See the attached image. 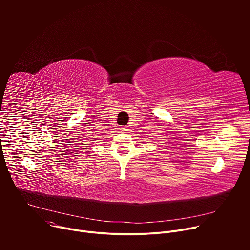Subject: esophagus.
<instances>
[{"instance_id": "1", "label": "esophagus", "mask_w": 250, "mask_h": 250, "mask_svg": "<svg viewBox=\"0 0 250 250\" xmlns=\"http://www.w3.org/2000/svg\"><path fill=\"white\" fill-rule=\"evenodd\" d=\"M121 130H122V131H124V132H125V131H127L128 129H127V127H126V126H123V127H121Z\"/></svg>"}]
</instances>
